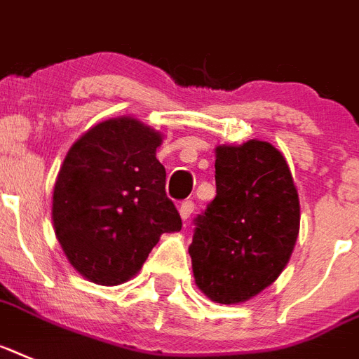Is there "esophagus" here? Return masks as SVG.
Instances as JSON below:
<instances>
[{
    "label": "esophagus",
    "mask_w": 359,
    "mask_h": 359,
    "mask_svg": "<svg viewBox=\"0 0 359 359\" xmlns=\"http://www.w3.org/2000/svg\"><path fill=\"white\" fill-rule=\"evenodd\" d=\"M192 211H194V201H192V200H185L182 205H180V216H182L183 220L191 218Z\"/></svg>",
    "instance_id": "obj_1"
}]
</instances>
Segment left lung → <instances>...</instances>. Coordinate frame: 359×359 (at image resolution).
Listing matches in <instances>:
<instances>
[{
	"instance_id": "obj_1",
	"label": "left lung",
	"mask_w": 359,
	"mask_h": 359,
	"mask_svg": "<svg viewBox=\"0 0 359 359\" xmlns=\"http://www.w3.org/2000/svg\"><path fill=\"white\" fill-rule=\"evenodd\" d=\"M216 196L189 248L198 288L244 303L280 275L299 235V194L283 154L266 141L216 148Z\"/></svg>"
}]
</instances>
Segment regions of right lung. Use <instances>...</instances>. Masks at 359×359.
I'll list each match as a JSON object with an SVG mask.
<instances>
[{
    "mask_svg": "<svg viewBox=\"0 0 359 359\" xmlns=\"http://www.w3.org/2000/svg\"><path fill=\"white\" fill-rule=\"evenodd\" d=\"M161 141L141 121L117 117L88 130L64 159L53 226L71 266L91 283H126L163 233L182 229L156 158Z\"/></svg>",
    "mask_w": 359,
    "mask_h": 359,
    "instance_id": "add662e5",
    "label": "right lung"
}]
</instances>
